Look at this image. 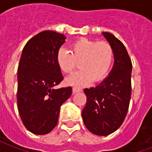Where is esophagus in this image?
I'll return each mask as SVG.
<instances>
[{"label": "esophagus", "instance_id": "34e87169", "mask_svg": "<svg viewBox=\"0 0 152 152\" xmlns=\"http://www.w3.org/2000/svg\"><path fill=\"white\" fill-rule=\"evenodd\" d=\"M82 90L79 88H76V87H74L72 89V92L73 94H76V93H79V92H81Z\"/></svg>", "mask_w": 152, "mask_h": 152}]
</instances>
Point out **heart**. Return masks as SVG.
Returning <instances> with one entry per match:
<instances>
[{"instance_id":"heart-1","label":"heart","mask_w":152,"mask_h":152,"mask_svg":"<svg viewBox=\"0 0 152 152\" xmlns=\"http://www.w3.org/2000/svg\"><path fill=\"white\" fill-rule=\"evenodd\" d=\"M56 59L58 67L66 74L72 72L79 63L81 69L65 81L68 86L82 87L93 80L100 81L107 76L114 60V51L108 42L80 38L71 45L70 52L59 49Z\"/></svg>"}]
</instances>
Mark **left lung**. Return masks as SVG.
<instances>
[{
	"instance_id": "1",
	"label": "left lung",
	"mask_w": 152,
	"mask_h": 152,
	"mask_svg": "<svg viewBox=\"0 0 152 152\" xmlns=\"http://www.w3.org/2000/svg\"><path fill=\"white\" fill-rule=\"evenodd\" d=\"M102 34L113 49L114 64L102 82L84 89L87 102L82 118L92 134L107 136L120 128L127 115L131 98L132 63L121 40L112 33Z\"/></svg>"
}]
</instances>
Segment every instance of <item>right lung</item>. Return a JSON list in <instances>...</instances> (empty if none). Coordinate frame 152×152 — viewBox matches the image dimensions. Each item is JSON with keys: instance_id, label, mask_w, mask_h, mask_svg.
<instances>
[{"instance_id": "right-lung-1", "label": "right lung", "mask_w": 152, "mask_h": 152, "mask_svg": "<svg viewBox=\"0 0 152 152\" xmlns=\"http://www.w3.org/2000/svg\"><path fill=\"white\" fill-rule=\"evenodd\" d=\"M65 39L56 31H41L28 40L22 52L17 103L23 123L32 134L43 135L53 130L60 107L72 94V87L53 88L63 79L56 58Z\"/></svg>"}]
</instances>
